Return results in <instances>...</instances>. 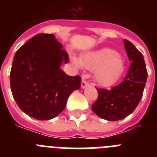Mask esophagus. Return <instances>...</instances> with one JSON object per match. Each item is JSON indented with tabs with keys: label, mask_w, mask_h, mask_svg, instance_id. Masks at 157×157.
<instances>
[{
	"label": "esophagus",
	"mask_w": 157,
	"mask_h": 157,
	"mask_svg": "<svg viewBox=\"0 0 157 157\" xmlns=\"http://www.w3.org/2000/svg\"><path fill=\"white\" fill-rule=\"evenodd\" d=\"M89 86L88 82H87L86 81H85V80H84L82 78V83H81L82 89H85L86 87H87V86Z\"/></svg>",
	"instance_id": "esophagus-1"
}]
</instances>
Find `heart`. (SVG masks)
I'll return each mask as SVG.
<instances>
[{"label": "heart", "mask_w": 157, "mask_h": 157, "mask_svg": "<svg viewBox=\"0 0 157 157\" xmlns=\"http://www.w3.org/2000/svg\"><path fill=\"white\" fill-rule=\"evenodd\" d=\"M73 61L83 67L94 70V80L98 85L109 87L116 84L125 71V61L118 52L109 48L83 54L80 60L73 57Z\"/></svg>", "instance_id": "1"}]
</instances>
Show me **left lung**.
I'll return each instance as SVG.
<instances>
[{
  "label": "left lung",
  "mask_w": 157,
  "mask_h": 157,
  "mask_svg": "<svg viewBox=\"0 0 157 157\" xmlns=\"http://www.w3.org/2000/svg\"><path fill=\"white\" fill-rule=\"evenodd\" d=\"M123 43L131 61L127 75L109 90L97 89L98 98L92 105L97 116L109 121L123 120L134 112L142 98L148 75L142 54L130 41L124 39Z\"/></svg>",
  "instance_id": "left-lung-1"
}]
</instances>
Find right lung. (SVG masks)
Instances as JSON below:
<instances>
[{
	"label": "right lung",
	"mask_w": 157,
	"mask_h": 157,
	"mask_svg": "<svg viewBox=\"0 0 157 157\" xmlns=\"http://www.w3.org/2000/svg\"><path fill=\"white\" fill-rule=\"evenodd\" d=\"M69 56L53 34H38L15 54L10 73L12 95L19 108L30 117L49 120L61 113L81 78L60 69Z\"/></svg>",
	"instance_id": "right-lung-1"
}]
</instances>
